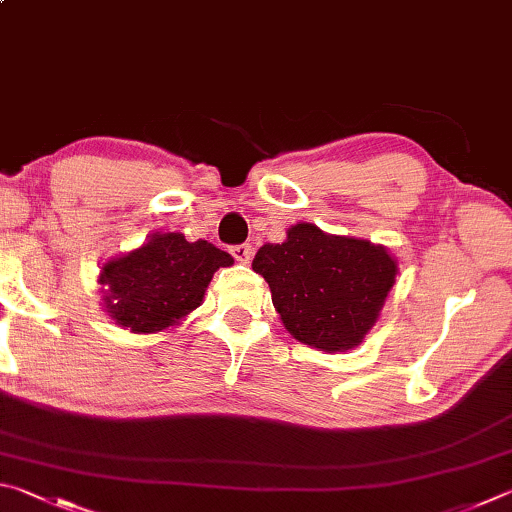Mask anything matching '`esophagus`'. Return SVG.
I'll list each match as a JSON object with an SVG mask.
<instances>
[{
  "instance_id": "1",
  "label": "esophagus",
  "mask_w": 512,
  "mask_h": 512,
  "mask_svg": "<svg viewBox=\"0 0 512 512\" xmlns=\"http://www.w3.org/2000/svg\"><path fill=\"white\" fill-rule=\"evenodd\" d=\"M229 251H231V256L236 258L238 263H249L251 261V254H254V247H251L249 242H242V245H233Z\"/></svg>"
}]
</instances>
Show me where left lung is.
<instances>
[{"mask_svg": "<svg viewBox=\"0 0 512 512\" xmlns=\"http://www.w3.org/2000/svg\"><path fill=\"white\" fill-rule=\"evenodd\" d=\"M251 267L270 285L290 335L321 351H348L362 342L398 272L384 247L328 236L308 222L288 229L281 245H263Z\"/></svg>", "mask_w": 512, "mask_h": 512, "instance_id": "1", "label": "left lung"}]
</instances>
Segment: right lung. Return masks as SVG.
<instances>
[{
    "label": "right lung",
    "instance_id": "1",
    "mask_svg": "<svg viewBox=\"0 0 512 512\" xmlns=\"http://www.w3.org/2000/svg\"><path fill=\"white\" fill-rule=\"evenodd\" d=\"M229 265L233 258L211 242L159 233L103 267L105 308L132 333H159L200 306L213 272Z\"/></svg>",
    "mask_w": 512,
    "mask_h": 512
}]
</instances>
